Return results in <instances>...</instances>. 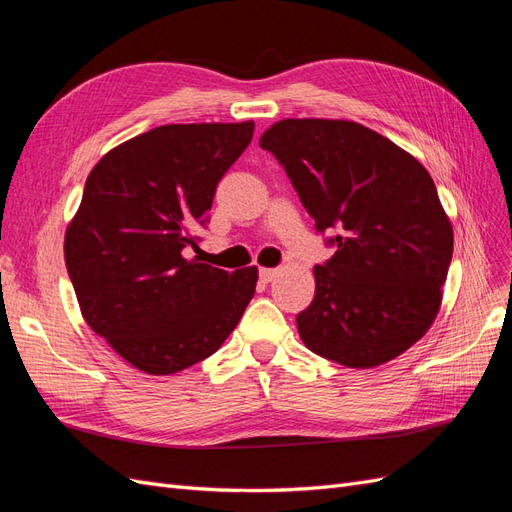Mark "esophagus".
Here are the masks:
<instances>
[{"label": "esophagus", "mask_w": 512, "mask_h": 512, "mask_svg": "<svg viewBox=\"0 0 512 512\" xmlns=\"http://www.w3.org/2000/svg\"><path fill=\"white\" fill-rule=\"evenodd\" d=\"M258 275H260V280H262V282H267V284H269V282H273V280H275L277 275H280V269H260V271H258Z\"/></svg>", "instance_id": "esophagus-1"}]
</instances>
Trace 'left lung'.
I'll return each instance as SVG.
<instances>
[{
  "label": "left lung",
  "mask_w": 512,
  "mask_h": 512,
  "mask_svg": "<svg viewBox=\"0 0 512 512\" xmlns=\"http://www.w3.org/2000/svg\"><path fill=\"white\" fill-rule=\"evenodd\" d=\"M335 254L314 267L297 316L305 346L346 367H376L436 320L453 228L423 164L361 123L284 119L260 136Z\"/></svg>",
  "instance_id": "left-lung-1"
}]
</instances>
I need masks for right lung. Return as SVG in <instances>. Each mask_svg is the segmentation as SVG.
<instances>
[{
    "mask_svg": "<svg viewBox=\"0 0 512 512\" xmlns=\"http://www.w3.org/2000/svg\"><path fill=\"white\" fill-rule=\"evenodd\" d=\"M254 121L173 123L94 166L66 230V267L85 322L136 369L168 376L207 359L252 301L258 269L185 258Z\"/></svg>",
    "mask_w": 512,
    "mask_h": 512,
    "instance_id": "right-lung-1",
    "label": "right lung"
}]
</instances>
